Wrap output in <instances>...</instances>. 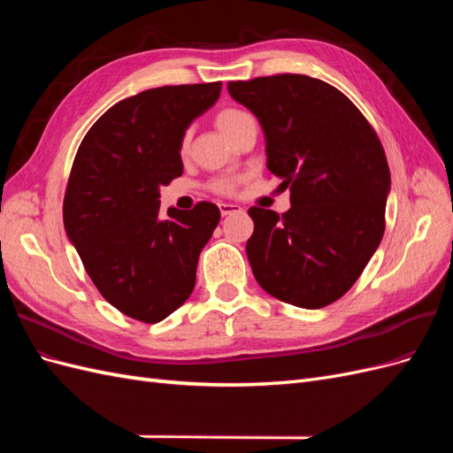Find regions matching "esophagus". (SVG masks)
Returning a JSON list of instances; mask_svg holds the SVG:
<instances>
[{"instance_id": "esophagus-1", "label": "esophagus", "mask_w": 453, "mask_h": 453, "mask_svg": "<svg viewBox=\"0 0 453 453\" xmlns=\"http://www.w3.org/2000/svg\"><path fill=\"white\" fill-rule=\"evenodd\" d=\"M219 210H221V215L226 217V215H232V213H240L242 208L238 203H228V202H223L219 203Z\"/></svg>"}]
</instances>
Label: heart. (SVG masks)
I'll list each match as a JSON object with an SVG mask.
<instances>
[{"mask_svg":"<svg viewBox=\"0 0 453 453\" xmlns=\"http://www.w3.org/2000/svg\"><path fill=\"white\" fill-rule=\"evenodd\" d=\"M248 117H250V115L240 111V109L228 107V109H221V111H219V113L215 115V125H217V128L221 130V132L226 135V138H228V135L238 128L240 122L245 120ZM181 150H183V153L187 150V140H183ZM232 187H234V185H232L230 180H219V181L213 183V188L217 190V193H230Z\"/></svg>","mask_w":453,"mask_h":453,"instance_id":"b5f03b06","label":"heart"}]
</instances>
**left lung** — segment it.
Segmentation results:
<instances>
[{"label":"left lung","mask_w":453,"mask_h":453,"mask_svg":"<svg viewBox=\"0 0 453 453\" xmlns=\"http://www.w3.org/2000/svg\"><path fill=\"white\" fill-rule=\"evenodd\" d=\"M228 94L258 119L266 166L291 190V210L251 208L248 251L263 289L318 310L357 281L386 230L391 175L363 113L308 75L230 81Z\"/></svg>","instance_id":"8db88e82"}]
</instances>
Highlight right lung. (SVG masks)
I'll return each instance as SVG.
<instances>
[{"label": "right lung", "instance_id": "add662e5", "mask_svg": "<svg viewBox=\"0 0 453 453\" xmlns=\"http://www.w3.org/2000/svg\"><path fill=\"white\" fill-rule=\"evenodd\" d=\"M221 81L143 90L115 104L81 142L64 226L92 283L132 319L158 323L196 283L200 251L221 211L211 202L160 215V185L183 173L190 122L219 100Z\"/></svg>", "mask_w": 453, "mask_h": 453}]
</instances>
